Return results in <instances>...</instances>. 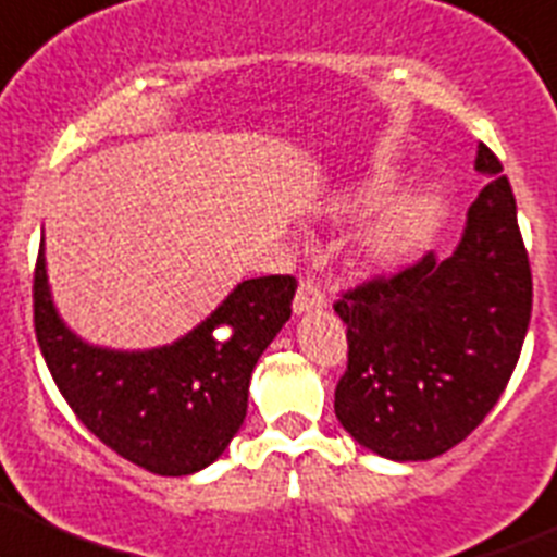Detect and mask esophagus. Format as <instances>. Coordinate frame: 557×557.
<instances>
[{"label": "esophagus", "mask_w": 557, "mask_h": 557, "mask_svg": "<svg viewBox=\"0 0 557 557\" xmlns=\"http://www.w3.org/2000/svg\"><path fill=\"white\" fill-rule=\"evenodd\" d=\"M323 301H326V296H323V290L318 288L315 280L305 277L299 283V290H296V296H294V312L321 310Z\"/></svg>", "instance_id": "obj_1"}]
</instances>
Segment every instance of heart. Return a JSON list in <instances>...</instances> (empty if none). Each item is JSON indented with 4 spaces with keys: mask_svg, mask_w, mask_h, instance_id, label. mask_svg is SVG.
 I'll return each instance as SVG.
<instances>
[{
    "mask_svg": "<svg viewBox=\"0 0 557 557\" xmlns=\"http://www.w3.org/2000/svg\"><path fill=\"white\" fill-rule=\"evenodd\" d=\"M424 214L410 201L388 203L361 225L356 236V258L367 269H386L403 261L419 242Z\"/></svg>",
    "mask_w": 557,
    "mask_h": 557,
    "instance_id": "heart-1",
    "label": "heart"
}]
</instances>
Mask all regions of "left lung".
<instances>
[{
  "label": "left lung",
  "mask_w": 557,
  "mask_h": 557,
  "mask_svg": "<svg viewBox=\"0 0 557 557\" xmlns=\"http://www.w3.org/2000/svg\"><path fill=\"white\" fill-rule=\"evenodd\" d=\"M490 176L460 247L375 274L334 301L348 367L334 388L339 424L388 460H433L466 441L504 394L531 323L533 277L504 165Z\"/></svg>",
  "instance_id": "left-lung-1"
}]
</instances>
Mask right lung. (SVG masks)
I'll return each instance as SVG.
<instances>
[{
  "label": "right lung",
  "mask_w": 557,
  "mask_h": 557,
  "mask_svg": "<svg viewBox=\"0 0 557 557\" xmlns=\"http://www.w3.org/2000/svg\"><path fill=\"white\" fill-rule=\"evenodd\" d=\"M296 277L245 280L187 337L154 350L91 348L53 310L42 245L35 334L53 383L108 449L158 476L212 466L239 433L256 361L290 318Z\"/></svg>",
  "instance_id": "1"
}]
</instances>
